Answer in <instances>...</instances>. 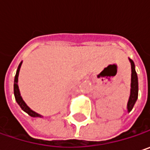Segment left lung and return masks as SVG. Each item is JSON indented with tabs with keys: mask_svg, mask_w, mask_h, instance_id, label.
I'll list each match as a JSON object with an SVG mask.
<instances>
[{
	"mask_svg": "<svg viewBox=\"0 0 150 150\" xmlns=\"http://www.w3.org/2000/svg\"><path fill=\"white\" fill-rule=\"evenodd\" d=\"M130 63H131V90H130V96H129V100L128 103V110L129 112L132 110L135 102L137 100L138 97V78L137 75L135 72V63L134 62L129 59Z\"/></svg>",
	"mask_w": 150,
	"mask_h": 150,
	"instance_id": "left-lung-1",
	"label": "left lung"
}]
</instances>
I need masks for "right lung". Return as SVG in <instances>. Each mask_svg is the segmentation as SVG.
<instances>
[{"label": "right lung", "instance_id": "add662e5", "mask_svg": "<svg viewBox=\"0 0 150 150\" xmlns=\"http://www.w3.org/2000/svg\"><path fill=\"white\" fill-rule=\"evenodd\" d=\"M21 63L22 62H21L20 64H19V66H18V69H17V71H16V74H15V83H14V94H15V100H16V102H17V103L20 105V107L21 108V109L23 110V111H25L26 113H28L30 116H33V117H37V116H42V115H40L39 114H37V113H35V111H33V110H31L27 104L24 103V101L22 100V98H21V94H20V91H19V87H18V75H19V71H20V68H21Z\"/></svg>", "mask_w": 150, "mask_h": 150}]
</instances>
